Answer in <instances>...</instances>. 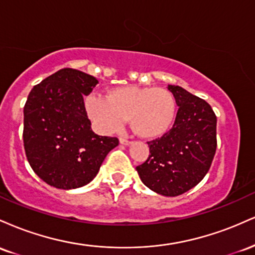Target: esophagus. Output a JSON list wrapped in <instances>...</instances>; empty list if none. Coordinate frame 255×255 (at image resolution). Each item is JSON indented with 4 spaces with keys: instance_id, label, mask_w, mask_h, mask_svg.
Instances as JSON below:
<instances>
[{
    "instance_id": "esophagus-1",
    "label": "esophagus",
    "mask_w": 255,
    "mask_h": 255,
    "mask_svg": "<svg viewBox=\"0 0 255 255\" xmlns=\"http://www.w3.org/2000/svg\"><path fill=\"white\" fill-rule=\"evenodd\" d=\"M120 142H121L122 145H126V146H129L131 144V141H129V140H127V139H124V137H121V139H120Z\"/></svg>"
}]
</instances>
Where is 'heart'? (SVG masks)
Returning a JSON list of instances; mask_svg holds the SVG:
<instances>
[{"label": "heart", "instance_id": "b5f03b06", "mask_svg": "<svg viewBox=\"0 0 255 255\" xmlns=\"http://www.w3.org/2000/svg\"><path fill=\"white\" fill-rule=\"evenodd\" d=\"M85 109L101 133H114L128 118L136 135L153 139L170 129L176 116V102L165 89L127 85L108 90L105 98L90 96L85 102Z\"/></svg>", "mask_w": 255, "mask_h": 255}]
</instances>
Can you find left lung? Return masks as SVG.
Instances as JSON below:
<instances>
[{
  "instance_id": "1",
  "label": "left lung",
  "mask_w": 255,
  "mask_h": 255,
  "mask_svg": "<svg viewBox=\"0 0 255 255\" xmlns=\"http://www.w3.org/2000/svg\"><path fill=\"white\" fill-rule=\"evenodd\" d=\"M178 107L172 128L148 141L150 156L136 166L140 180L151 191L177 197L195 187L209 171L217 147V118L204 99L181 86L169 85Z\"/></svg>"
}]
</instances>
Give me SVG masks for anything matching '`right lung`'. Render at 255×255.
<instances>
[{
  "mask_svg": "<svg viewBox=\"0 0 255 255\" xmlns=\"http://www.w3.org/2000/svg\"><path fill=\"white\" fill-rule=\"evenodd\" d=\"M98 80L73 68H63L31 90L24 108V147L28 163L44 182L58 189L90 183L118 137L91 129L84 96Z\"/></svg>",
  "mask_w": 255,
  "mask_h": 255,
  "instance_id": "right-lung-1",
  "label": "right lung"
}]
</instances>
